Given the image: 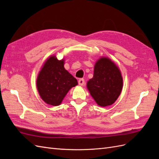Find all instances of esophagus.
<instances>
[{
    "label": "esophagus",
    "instance_id": "1",
    "mask_svg": "<svg viewBox=\"0 0 159 159\" xmlns=\"http://www.w3.org/2000/svg\"><path fill=\"white\" fill-rule=\"evenodd\" d=\"M84 84H85V80H84V79L81 78V79H80V80H79V81H78V84H79L80 85L82 86V85H84Z\"/></svg>",
    "mask_w": 159,
    "mask_h": 159
}]
</instances>
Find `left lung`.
<instances>
[{
    "label": "left lung",
    "instance_id": "obj_1",
    "mask_svg": "<svg viewBox=\"0 0 159 159\" xmlns=\"http://www.w3.org/2000/svg\"><path fill=\"white\" fill-rule=\"evenodd\" d=\"M87 88L95 102L101 107L112 105L121 94L123 78L118 67L108 57H102L94 66L93 78Z\"/></svg>",
    "mask_w": 159,
    "mask_h": 159
}]
</instances>
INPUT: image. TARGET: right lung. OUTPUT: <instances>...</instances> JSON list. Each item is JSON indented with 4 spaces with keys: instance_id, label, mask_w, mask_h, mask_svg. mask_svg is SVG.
Instances as JSON below:
<instances>
[{
    "instance_id": "add662e5",
    "label": "right lung",
    "mask_w": 159,
    "mask_h": 159,
    "mask_svg": "<svg viewBox=\"0 0 159 159\" xmlns=\"http://www.w3.org/2000/svg\"><path fill=\"white\" fill-rule=\"evenodd\" d=\"M64 60L55 56L48 57L38 74L36 86L42 99L48 105H60L69 90L78 81L64 68Z\"/></svg>"
}]
</instances>
